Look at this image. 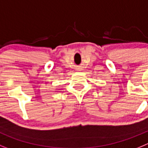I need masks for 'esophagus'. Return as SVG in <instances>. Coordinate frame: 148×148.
I'll return each mask as SVG.
<instances>
[{
	"mask_svg": "<svg viewBox=\"0 0 148 148\" xmlns=\"http://www.w3.org/2000/svg\"><path fill=\"white\" fill-rule=\"evenodd\" d=\"M77 70H78V71H82V69L81 67H79V68H78V69H77Z\"/></svg>",
	"mask_w": 148,
	"mask_h": 148,
	"instance_id": "34e87169",
	"label": "esophagus"
}]
</instances>
